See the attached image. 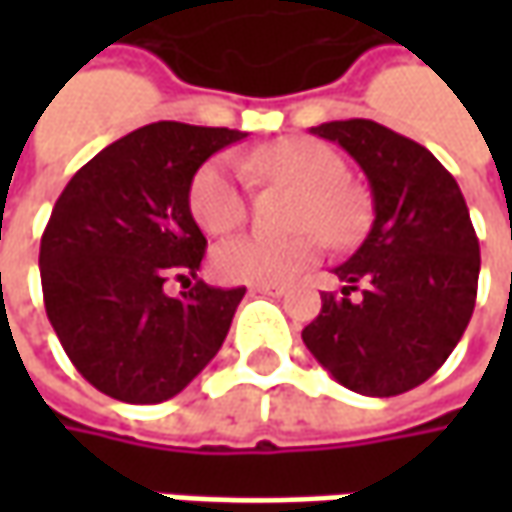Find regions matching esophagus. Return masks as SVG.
Returning <instances> with one entry per match:
<instances>
[{"label":"esophagus","instance_id":"1","mask_svg":"<svg viewBox=\"0 0 512 512\" xmlns=\"http://www.w3.org/2000/svg\"><path fill=\"white\" fill-rule=\"evenodd\" d=\"M253 293H262V296H285V287L282 285H256Z\"/></svg>","mask_w":512,"mask_h":512}]
</instances>
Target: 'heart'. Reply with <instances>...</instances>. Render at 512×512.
Masks as SVG:
<instances>
[{
  "label": "heart",
  "mask_w": 512,
  "mask_h": 512,
  "mask_svg": "<svg viewBox=\"0 0 512 512\" xmlns=\"http://www.w3.org/2000/svg\"><path fill=\"white\" fill-rule=\"evenodd\" d=\"M247 176L259 182L287 185L296 193L287 225L296 233L236 236L213 250V270L225 282L279 285L299 276L319 259L322 239L327 245H350L364 225L359 193L347 185V165L336 150L316 139H287L242 156ZM187 205L210 236L230 233L247 216L245 176L230 156H213L193 173Z\"/></svg>",
  "instance_id": "obj_1"
}]
</instances>
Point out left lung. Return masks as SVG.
Returning a JSON list of instances; mask_svg holds the SVG:
<instances>
[{
  "label": "left lung",
  "mask_w": 512,
  "mask_h": 512,
  "mask_svg": "<svg viewBox=\"0 0 512 512\" xmlns=\"http://www.w3.org/2000/svg\"><path fill=\"white\" fill-rule=\"evenodd\" d=\"M310 133L359 162L373 193V225L333 270L342 293H322L302 339L347 390L399 396L447 362L473 316L482 259L470 210L442 162L396 130L347 119Z\"/></svg>",
  "instance_id": "8db88e82"
}]
</instances>
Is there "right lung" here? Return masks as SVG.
Returning a JSON list of instances; mask_svg holds the SVG:
<instances>
[{
	"label": "right lung",
	"instance_id": "1",
	"mask_svg": "<svg viewBox=\"0 0 512 512\" xmlns=\"http://www.w3.org/2000/svg\"><path fill=\"white\" fill-rule=\"evenodd\" d=\"M245 136L153 122L96 153L56 199L39 247L45 310L73 367L110 399L168 402L225 342L245 287L168 296L165 282L205 259L193 173Z\"/></svg>",
	"mask_w": 512,
	"mask_h": 512
}]
</instances>
